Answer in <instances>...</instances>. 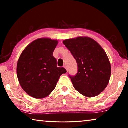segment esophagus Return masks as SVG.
I'll return each instance as SVG.
<instances>
[{"label":"esophagus","instance_id":"esophagus-1","mask_svg":"<svg viewBox=\"0 0 128 128\" xmlns=\"http://www.w3.org/2000/svg\"><path fill=\"white\" fill-rule=\"evenodd\" d=\"M64 68L66 69V70H67V72H68V69H67V66H66V65H64Z\"/></svg>","mask_w":128,"mask_h":128}]
</instances>
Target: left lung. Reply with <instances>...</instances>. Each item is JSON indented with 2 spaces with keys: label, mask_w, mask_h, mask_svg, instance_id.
Here are the masks:
<instances>
[{
  "label": "left lung",
  "mask_w": 128,
  "mask_h": 128,
  "mask_svg": "<svg viewBox=\"0 0 128 128\" xmlns=\"http://www.w3.org/2000/svg\"><path fill=\"white\" fill-rule=\"evenodd\" d=\"M78 66V72L70 76L73 87L80 94L96 96L103 92L109 83L111 66L105 51L98 42L88 36L64 40Z\"/></svg>",
  "instance_id": "8db88e82"
}]
</instances>
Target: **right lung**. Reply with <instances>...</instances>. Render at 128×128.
Masks as SVG:
<instances>
[{"label":"right lung","instance_id":"add662e5","mask_svg":"<svg viewBox=\"0 0 128 128\" xmlns=\"http://www.w3.org/2000/svg\"><path fill=\"white\" fill-rule=\"evenodd\" d=\"M58 40L48 38L34 40L24 50L17 64V75L21 88L29 96L42 99L55 89L64 68L57 67L53 52Z\"/></svg>","mask_w":128,"mask_h":128}]
</instances>
